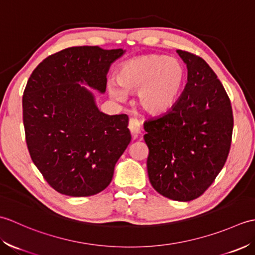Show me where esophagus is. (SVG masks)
<instances>
[{
	"label": "esophagus",
	"mask_w": 255,
	"mask_h": 255,
	"mask_svg": "<svg viewBox=\"0 0 255 255\" xmlns=\"http://www.w3.org/2000/svg\"><path fill=\"white\" fill-rule=\"evenodd\" d=\"M128 128L133 136H137V134H139L140 131H141V125H140V122L136 118H131L130 121H129Z\"/></svg>",
	"instance_id": "34e87169"
}]
</instances>
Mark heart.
I'll list each match as a JSON object with an SVG mask.
<instances>
[{
	"label": "heart",
	"mask_w": 255,
	"mask_h": 255,
	"mask_svg": "<svg viewBox=\"0 0 255 255\" xmlns=\"http://www.w3.org/2000/svg\"><path fill=\"white\" fill-rule=\"evenodd\" d=\"M185 69L176 59L162 55H144L122 64L117 83L126 91H139L138 102L145 112L162 114L175 104L180 95ZM115 83L110 84L114 99L122 101L124 91Z\"/></svg>",
	"instance_id": "1"
}]
</instances>
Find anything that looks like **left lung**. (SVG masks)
Returning <instances> with one entry per match:
<instances>
[{
    "mask_svg": "<svg viewBox=\"0 0 255 255\" xmlns=\"http://www.w3.org/2000/svg\"><path fill=\"white\" fill-rule=\"evenodd\" d=\"M187 66V83L166 114L144 122L147 169L162 196L189 202L206 192L228 158L234 115L228 94L208 63L177 50Z\"/></svg>",
    "mask_w": 255,
    "mask_h": 255,
    "instance_id": "8db88e82",
    "label": "left lung"
}]
</instances>
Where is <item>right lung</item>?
Instances as JSON below:
<instances>
[{"label": "right lung", "mask_w": 255, "mask_h": 255, "mask_svg": "<svg viewBox=\"0 0 255 255\" xmlns=\"http://www.w3.org/2000/svg\"><path fill=\"white\" fill-rule=\"evenodd\" d=\"M123 49H63L42 60L27 81L23 123L30 158L49 185L73 197L110 185L114 167L131 140L128 116L106 115L79 82L105 92L111 63Z\"/></svg>", "instance_id": "add662e5"}]
</instances>
